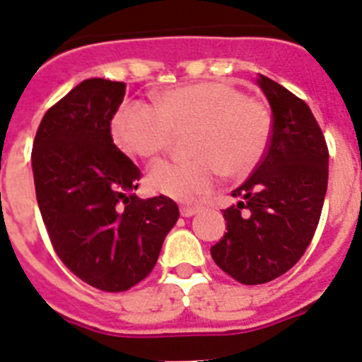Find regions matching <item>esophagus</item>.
Wrapping results in <instances>:
<instances>
[{
  "label": "esophagus",
  "mask_w": 362,
  "mask_h": 362,
  "mask_svg": "<svg viewBox=\"0 0 362 362\" xmlns=\"http://www.w3.org/2000/svg\"><path fill=\"white\" fill-rule=\"evenodd\" d=\"M198 211H200V207H198V205H184V207L180 209V213H182V216L189 218V216H194Z\"/></svg>",
  "instance_id": "34e87169"
}]
</instances>
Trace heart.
<instances>
[{
	"label": "heart",
	"instance_id": "1",
	"mask_svg": "<svg viewBox=\"0 0 362 362\" xmlns=\"http://www.w3.org/2000/svg\"><path fill=\"white\" fill-rule=\"evenodd\" d=\"M187 129L193 157L157 162L148 175L153 191L184 202L207 193L220 171L245 177L262 162L272 136V112L265 100L243 95L233 84L204 81L162 90L155 108L124 104L112 120L115 144L142 160L157 158L173 133Z\"/></svg>",
	"mask_w": 362,
	"mask_h": 362
}]
</instances>
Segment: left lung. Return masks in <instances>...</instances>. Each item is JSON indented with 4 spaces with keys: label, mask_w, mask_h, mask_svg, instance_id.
I'll return each mask as SVG.
<instances>
[{
    "label": "left lung",
    "mask_w": 362,
    "mask_h": 362,
    "mask_svg": "<svg viewBox=\"0 0 362 362\" xmlns=\"http://www.w3.org/2000/svg\"><path fill=\"white\" fill-rule=\"evenodd\" d=\"M258 84L272 110V136L262 162L233 191L227 233L211 247L214 263L243 285L291 270L310 245L328 185V148L305 100L265 76Z\"/></svg>",
    "instance_id": "left-lung-1"
}]
</instances>
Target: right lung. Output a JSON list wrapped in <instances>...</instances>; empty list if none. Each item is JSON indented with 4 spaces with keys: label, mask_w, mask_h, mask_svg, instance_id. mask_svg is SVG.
I'll return each instance as SVG.
<instances>
[{
    "label": "right lung",
    "mask_w": 362,
    "mask_h": 362,
    "mask_svg": "<svg viewBox=\"0 0 362 362\" xmlns=\"http://www.w3.org/2000/svg\"><path fill=\"white\" fill-rule=\"evenodd\" d=\"M124 83L86 79L45 113L34 146L35 197L54 250L104 292L146 278L177 223L171 198L136 197L142 173L112 139Z\"/></svg>",
    "instance_id": "obj_1"
}]
</instances>
